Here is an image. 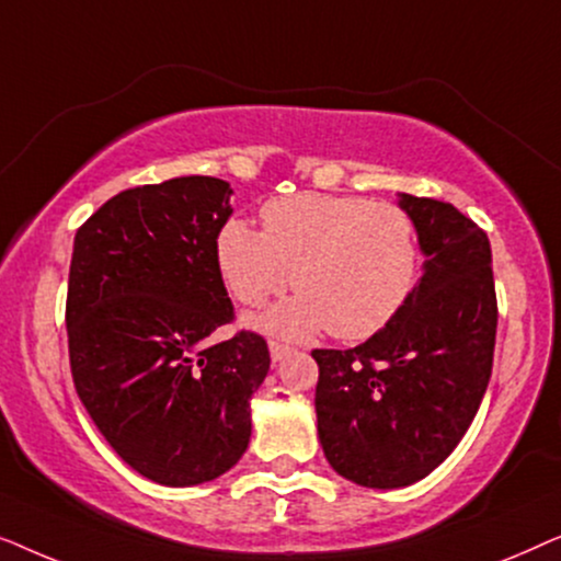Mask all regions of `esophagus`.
Wrapping results in <instances>:
<instances>
[{
    "label": "esophagus",
    "mask_w": 561,
    "mask_h": 561,
    "mask_svg": "<svg viewBox=\"0 0 561 561\" xmlns=\"http://www.w3.org/2000/svg\"><path fill=\"white\" fill-rule=\"evenodd\" d=\"M267 350H271L273 363H280V359L290 352V347H286V344H280V342H271V344H267Z\"/></svg>",
    "instance_id": "esophagus-1"
}]
</instances>
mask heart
<instances>
[{"label": "heart", "mask_w": 561, "mask_h": 561, "mask_svg": "<svg viewBox=\"0 0 561 561\" xmlns=\"http://www.w3.org/2000/svg\"><path fill=\"white\" fill-rule=\"evenodd\" d=\"M419 237L409 214L363 196L296 194L263 206V232L229 219L217 234V265L229 294L263 306L290 286L301 294L252 321L283 340L332 332L370 340L416 288Z\"/></svg>", "instance_id": "heart-1"}]
</instances>
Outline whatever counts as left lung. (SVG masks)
<instances>
[{"label":"left lung","instance_id":"obj_1","mask_svg":"<svg viewBox=\"0 0 561 561\" xmlns=\"http://www.w3.org/2000/svg\"><path fill=\"white\" fill-rule=\"evenodd\" d=\"M424 255L403 311L352 350H313L327 462L363 488L413 485L470 428L493 370L497 304L482 229L436 198L398 194Z\"/></svg>","mask_w":561,"mask_h":561}]
</instances>
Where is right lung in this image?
Segmentation results:
<instances>
[{"label":"right lung","instance_id":"obj_1","mask_svg":"<svg viewBox=\"0 0 561 561\" xmlns=\"http://www.w3.org/2000/svg\"><path fill=\"white\" fill-rule=\"evenodd\" d=\"M234 191L211 175L137 186L91 214L68 273L76 393L112 449L158 485L217 480L250 444L263 336L211 344L232 319L217 234Z\"/></svg>","mask_w":561,"mask_h":561}]
</instances>
